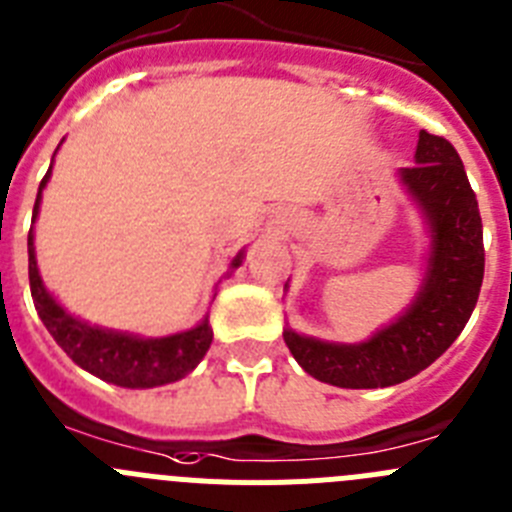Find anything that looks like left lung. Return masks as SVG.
<instances>
[{"instance_id": "left-lung-1", "label": "left lung", "mask_w": 512, "mask_h": 512, "mask_svg": "<svg viewBox=\"0 0 512 512\" xmlns=\"http://www.w3.org/2000/svg\"><path fill=\"white\" fill-rule=\"evenodd\" d=\"M431 233L426 276L411 307L370 340L345 345L284 330L289 353L337 388H386L429 368L464 330L485 276L482 218L457 149L419 131L416 164L398 172Z\"/></svg>"}]
</instances>
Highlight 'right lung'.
<instances>
[{
	"label": "right lung",
	"mask_w": 512,
	"mask_h": 512,
	"mask_svg": "<svg viewBox=\"0 0 512 512\" xmlns=\"http://www.w3.org/2000/svg\"><path fill=\"white\" fill-rule=\"evenodd\" d=\"M53 164L48 175L42 177L40 190H37L35 210H32V223L40 213L42 190L48 185ZM27 256H30V292L35 302L42 325L48 327L60 348L68 353L75 365H81L88 373L98 375L101 381L114 383L121 388H154L164 383H175L195 370V365L205 358L213 330L205 317L200 325L192 330L177 332L167 337H139L129 332L106 330V327L88 325L78 320L70 312H65L63 304L45 289L40 269L35 259V236H27ZM243 261V251L231 261V271L238 269Z\"/></svg>",
	"instance_id": "add662e5"
}]
</instances>
